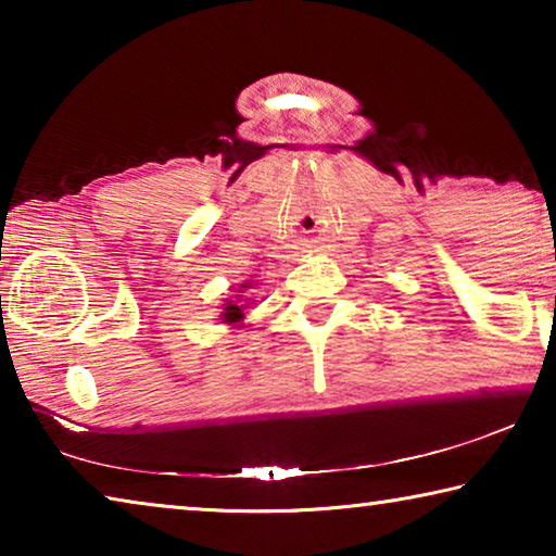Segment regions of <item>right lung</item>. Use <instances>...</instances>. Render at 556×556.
<instances>
[{
    "instance_id": "1",
    "label": "right lung",
    "mask_w": 556,
    "mask_h": 556,
    "mask_svg": "<svg viewBox=\"0 0 556 556\" xmlns=\"http://www.w3.org/2000/svg\"><path fill=\"white\" fill-rule=\"evenodd\" d=\"M248 285H250V281H248ZM248 285H242V287H248ZM242 318H244V306L235 304V301H228V304H223V321L225 324L235 326V324H240Z\"/></svg>"
}]
</instances>
